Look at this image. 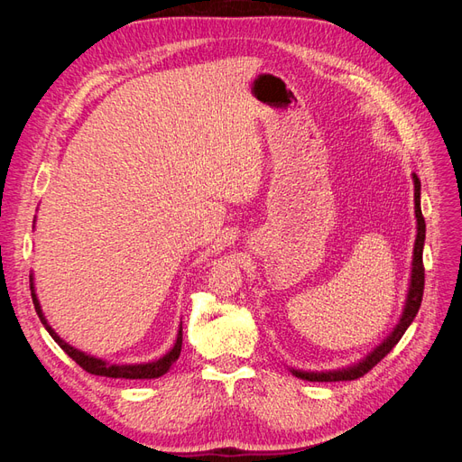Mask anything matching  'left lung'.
<instances>
[{
    "label": "left lung",
    "instance_id": "1",
    "mask_svg": "<svg viewBox=\"0 0 462 462\" xmlns=\"http://www.w3.org/2000/svg\"><path fill=\"white\" fill-rule=\"evenodd\" d=\"M412 179H414V212H416V223H418L416 229H418V233H416V243H414L411 287H409L407 302H404V310H402L399 324L395 326L393 333H391L380 346H375L365 360H360L358 365H355L351 368H345V370H335V372L292 370V374L300 377V380H306V382H351V380H358V377L368 374L383 356H387L389 351H393V346L401 341L404 331H407V328L412 324L414 316L418 314V309H420L422 295H424L422 250H424V239H426V221H424L422 209H420V179H418L416 175H412Z\"/></svg>",
    "mask_w": 462,
    "mask_h": 462
}]
</instances>
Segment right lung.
<instances>
[{"mask_svg":"<svg viewBox=\"0 0 462 462\" xmlns=\"http://www.w3.org/2000/svg\"><path fill=\"white\" fill-rule=\"evenodd\" d=\"M31 291H32V302H34V309H36V314L40 318L42 324H44V328L48 329V333L53 337V341L58 343L63 351L71 356L77 365L87 370L88 374H94V375H106V377H125V380H153V377H160L163 375L167 370L171 368L173 362L179 358L180 355V345H183V328H179V333H177V341L173 345V348L170 353H167L165 356H162L160 360L156 362H146V365H109V362H104L100 358L96 356H90L87 353H80L79 348L67 345L58 333H55L50 326L48 321L44 318V314H42V309H40V302L36 299V292H34V285H32V275H31Z\"/></svg>","mask_w":462,"mask_h":462,"instance_id":"1","label":"right lung"}]
</instances>
